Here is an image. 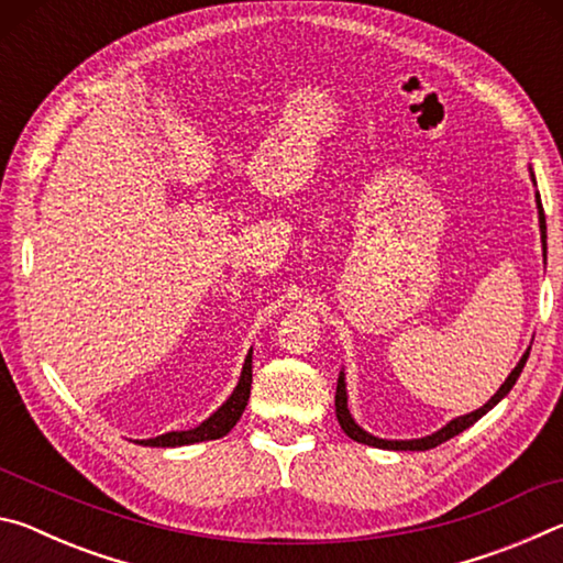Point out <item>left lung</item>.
I'll return each instance as SVG.
<instances>
[{"instance_id": "1", "label": "left lung", "mask_w": 563, "mask_h": 563, "mask_svg": "<svg viewBox=\"0 0 563 563\" xmlns=\"http://www.w3.org/2000/svg\"><path fill=\"white\" fill-rule=\"evenodd\" d=\"M537 206H539V228H541V241H544V261H547V218H544V208H541L539 194H537ZM529 350H531V347H529ZM529 350L523 352V357L519 360V365L511 369V375H509L507 379H504V385L497 389V395H494L487 405L479 407V409H474V412H470V415L452 419V422L446 424V427H442L440 432H434V434H430V437H422V440H405V442H397V440H377V437L367 434L365 430H362V427L355 422V419H352L350 409H347V389H345V375H342V373H340V377H338V393H335L338 422H340V427H342V432H345V434L350 437V440L362 442V444H369V446H377V450H397V452H424V450H432V446L442 444V442H446V440H452V437L464 432L466 427H472V424L476 422V419L487 415L489 409L499 402V399H504V397L509 395V389H511L514 383H517V379H519L523 365H527Z\"/></svg>"}]
</instances>
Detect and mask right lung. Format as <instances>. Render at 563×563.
Instances as JSON below:
<instances>
[{
    "label": "right lung",
    "mask_w": 563,
    "mask_h": 563,
    "mask_svg": "<svg viewBox=\"0 0 563 563\" xmlns=\"http://www.w3.org/2000/svg\"><path fill=\"white\" fill-rule=\"evenodd\" d=\"M253 352H247L245 365L241 379H238V387L233 389V395L225 399V405L206 419L203 424H198L196 430H186V432H166L161 437H154V440H144L141 444L146 446H184V444H194V442H206V440H221L223 434H228L235 427L238 419H241L243 409L247 405V397H251V383H253Z\"/></svg>",
    "instance_id": "obj_1"
}]
</instances>
